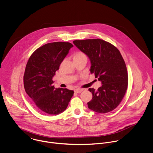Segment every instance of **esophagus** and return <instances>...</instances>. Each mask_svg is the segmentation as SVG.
I'll use <instances>...</instances> for the list:
<instances>
[{"label": "esophagus", "instance_id": "obj_1", "mask_svg": "<svg viewBox=\"0 0 153 153\" xmlns=\"http://www.w3.org/2000/svg\"><path fill=\"white\" fill-rule=\"evenodd\" d=\"M82 91H83V89H80V88H77V89H74V92H75L76 93H77V94L81 93Z\"/></svg>", "mask_w": 153, "mask_h": 153}]
</instances>
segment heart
<instances>
[{"mask_svg": "<svg viewBox=\"0 0 153 153\" xmlns=\"http://www.w3.org/2000/svg\"><path fill=\"white\" fill-rule=\"evenodd\" d=\"M80 58H86L87 56L86 54L82 52V51H77L74 53V56H73V59H80Z\"/></svg>", "mask_w": 153, "mask_h": 153, "instance_id": "b5f03b06", "label": "heart"}]
</instances>
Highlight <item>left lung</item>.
<instances>
[{
  "label": "left lung",
  "instance_id": "obj_1",
  "mask_svg": "<svg viewBox=\"0 0 153 153\" xmlns=\"http://www.w3.org/2000/svg\"><path fill=\"white\" fill-rule=\"evenodd\" d=\"M73 43L88 56L91 74L94 73L102 84L98 90L88 89L92 94L88 108L99 113L113 111L121 102L128 86L127 68L120 51L100 39L74 40Z\"/></svg>",
  "mask_w": 153,
  "mask_h": 153
}]
</instances>
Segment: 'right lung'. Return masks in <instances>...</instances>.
Instances as JSON below:
<instances>
[{
    "mask_svg": "<svg viewBox=\"0 0 153 153\" xmlns=\"http://www.w3.org/2000/svg\"><path fill=\"white\" fill-rule=\"evenodd\" d=\"M73 45L69 42L49 43L37 48L30 56L24 74L25 91L36 108L44 114L63 112L74 91L55 89L52 77Z\"/></svg>",
    "mask_w": 153,
    "mask_h": 153,
    "instance_id": "right-lung-1",
    "label": "right lung"
}]
</instances>
